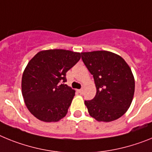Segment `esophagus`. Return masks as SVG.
<instances>
[{
	"instance_id": "1",
	"label": "esophagus",
	"mask_w": 152,
	"mask_h": 152,
	"mask_svg": "<svg viewBox=\"0 0 152 152\" xmlns=\"http://www.w3.org/2000/svg\"><path fill=\"white\" fill-rule=\"evenodd\" d=\"M78 92L80 93V94H83V89H78Z\"/></svg>"
}]
</instances>
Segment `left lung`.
I'll return each mask as SVG.
<instances>
[{
    "label": "left lung",
    "instance_id": "obj_1",
    "mask_svg": "<svg viewBox=\"0 0 152 152\" xmlns=\"http://www.w3.org/2000/svg\"><path fill=\"white\" fill-rule=\"evenodd\" d=\"M81 56L96 87L94 99L85 101L89 115L98 122L118 119L127 112L134 96L131 69L123 58L109 51L83 52Z\"/></svg>",
    "mask_w": 152,
    "mask_h": 152
}]
</instances>
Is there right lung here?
<instances>
[{"instance_id":"add662e5","label":"right lung","mask_w":152,"mask_h":152,"mask_svg":"<svg viewBox=\"0 0 152 152\" xmlns=\"http://www.w3.org/2000/svg\"><path fill=\"white\" fill-rule=\"evenodd\" d=\"M81 58L66 50L39 51L29 61L21 82L22 95L30 113L46 122L65 117L75 90L66 84V73Z\"/></svg>"}]
</instances>
